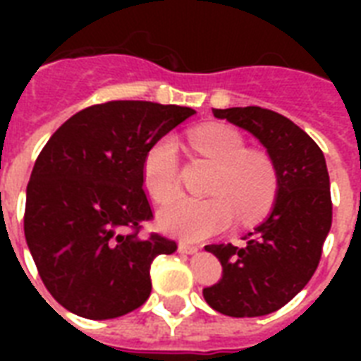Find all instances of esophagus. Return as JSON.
Masks as SVG:
<instances>
[{"label":"esophagus","instance_id":"1","mask_svg":"<svg viewBox=\"0 0 361 361\" xmlns=\"http://www.w3.org/2000/svg\"><path fill=\"white\" fill-rule=\"evenodd\" d=\"M180 252H185V255H195V252H198V245H192V243L181 241V243H180Z\"/></svg>","mask_w":361,"mask_h":361}]
</instances>
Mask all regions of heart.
Wrapping results in <instances>:
<instances>
[{
	"label": "heart",
	"instance_id": "obj_1",
	"mask_svg": "<svg viewBox=\"0 0 361 361\" xmlns=\"http://www.w3.org/2000/svg\"><path fill=\"white\" fill-rule=\"evenodd\" d=\"M192 147L217 164L208 198L180 197L159 212L164 231L187 241H200L225 231L234 214L243 223L258 219L277 197L279 178L274 161L264 152L247 149L240 133L228 125H202L189 133ZM142 178L155 202L178 195V146L163 136L147 147Z\"/></svg>",
	"mask_w": 361,
	"mask_h": 361
}]
</instances>
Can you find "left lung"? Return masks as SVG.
<instances>
[{"label": "left lung", "instance_id": "8db88e82", "mask_svg": "<svg viewBox=\"0 0 361 361\" xmlns=\"http://www.w3.org/2000/svg\"><path fill=\"white\" fill-rule=\"evenodd\" d=\"M214 116L249 130L274 161L279 189L262 225L232 243L206 245L223 279L204 300L228 317H262L290 302L313 277L331 226L330 176L324 153L294 121L260 106L214 109Z\"/></svg>", "mask_w": 361, "mask_h": 361}]
</instances>
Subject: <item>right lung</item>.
I'll return each instance as SVG.
<instances>
[{
  "instance_id": "1",
  "label": "right lung",
  "mask_w": 361,
  "mask_h": 361,
  "mask_svg": "<svg viewBox=\"0 0 361 361\" xmlns=\"http://www.w3.org/2000/svg\"><path fill=\"white\" fill-rule=\"evenodd\" d=\"M192 114L147 101L93 104L41 149L25 191L24 234L42 283L71 313L116 319L149 298L153 258L172 255L178 243L142 234L153 219L142 161Z\"/></svg>"
}]
</instances>
